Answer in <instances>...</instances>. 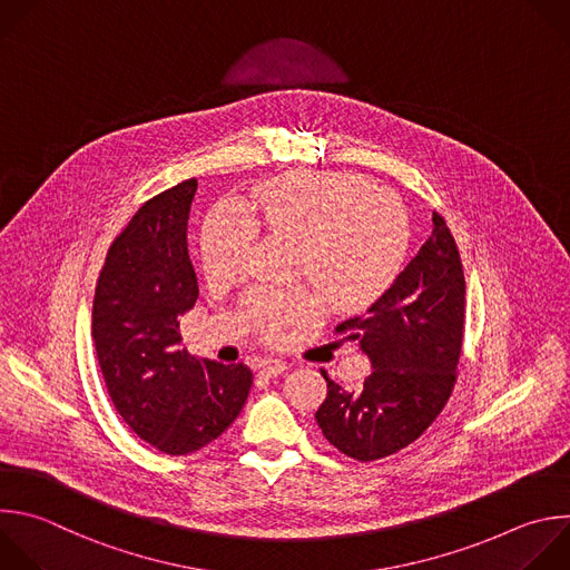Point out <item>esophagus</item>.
Wrapping results in <instances>:
<instances>
[{
  "label": "esophagus",
  "mask_w": 570,
  "mask_h": 570,
  "mask_svg": "<svg viewBox=\"0 0 570 570\" xmlns=\"http://www.w3.org/2000/svg\"><path fill=\"white\" fill-rule=\"evenodd\" d=\"M288 368V364L284 362V360H266L264 364H262V375H268V377H273V375H279V373H284Z\"/></svg>",
  "instance_id": "obj_1"
}]
</instances>
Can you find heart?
I'll return each instance as SVG.
<instances>
[{
  "mask_svg": "<svg viewBox=\"0 0 570 570\" xmlns=\"http://www.w3.org/2000/svg\"><path fill=\"white\" fill-rule=\"evenodd\" d=\"M255 228L297 244L295 273L313 279L340 311H362L396 282L410 242L405 204L353 171H293L253 189L244 208L224 204L202 230V262L210 279L235 277L255 242ZM322 297L308 286L253 288L246 320L264 337L315 320Z\"/></svg>",
  "mask_w": 570,
  "mask_h": 570,
  "instance_id": "1",
  "label": "heart"
}]
</instances>
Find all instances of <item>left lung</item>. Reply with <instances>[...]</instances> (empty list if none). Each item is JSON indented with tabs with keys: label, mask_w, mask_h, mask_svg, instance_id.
I'll use <instances>...</instances> for the list:
<instances>
[{
	"label": "left lung",
	"mask_w": 570,
	"mask_h": 570,
	"mask_svg": "<svg viewBox=\"0 0 570 570\" xmlns=\"http://www.w3.org/2000/svg\"><path fill=\"white\" fill-rule=\"evenodd\" d=\"M333 333L357 344L373 371L360 392H344L320 368L328 392L315 421L324 439L360 463L405 450L448 405L465 333L463 262L439 213L432 237L394 286Z\"/></svg>",
	"instance_id": "left-lung-1"
}]
</instances>
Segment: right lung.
Here are the masks:
<instances>
[{
    "label": "right lung",
    "mask_w": 570,
    "mask_h": 570,
    "mask_svg": "<svg viewBox=\"0 0 570 570\" xmlns=\"http://www.w3.org/2000/svg\"><path fill=\"white\" fill-rule=\"evenodd\" d=\"M197 178L138 208L109 246L91 313L107 394L145 443L169 456L219 439L246 405L253 373L242 362L197 360L180 342L178 315L199 297L187 255Z\"/></svg>",
    "instance_id": "1"
}]
</instances>
